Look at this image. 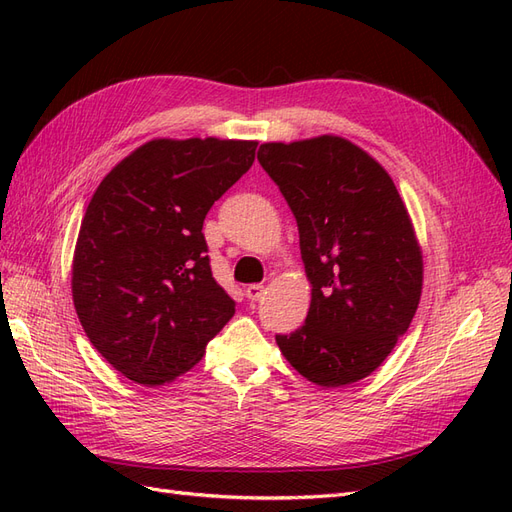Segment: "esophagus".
<instances>
[{
    "label": "esophagus",
    "instance_id": "esophagus-1",
    "mask_svg": "<svg viewBox=\"0 0 512 512\" xmlns=\"http://www.w3.org/2000/svg\"><path fill=\"white\" fill-rule=\"evenodd\" d=\"M262 294H265V286H260V284H250L245 288V297L250 301L262 299Z\"/></svg>",
    "mask_w": 512,
    "mask_h": 512
}]
</instances>
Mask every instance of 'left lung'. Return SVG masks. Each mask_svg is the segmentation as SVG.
Returning a JSON list of instances; mask_svg holds the SVG:
<instances>
[{"instance_id": "1", "label": "left lung", "mask_w": 512, "mask_h": 512, "mask_svg": "<svg viewBox=\"0 0 512 512\" xmlns=\"http://www.w3.org/2000/svg\"><path fill=\"white\" fill-rule=\"evenodd\" d=\"M258 162L297 220L312 303L275 335L286 361L327 389L359 382L391 354L416 314L423 256L389 173L339 136L265 143Z\"/></svg>"}]
</instances>
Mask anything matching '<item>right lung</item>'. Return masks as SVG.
Returning <instances> with one entry per match:
<instances>
[{
    "label": "right lung",
    "mask_w": 512,
    "mask_h": 512,
    "mask_svg": "<svg viewBox=\"0 0 512 512\" xmlns=\"http://www.w3.org/2000/svg\"><path fill=\"white\" fill-rule=\"evenodd\" d=\"M256 145L158 138L121 160L91 196L72 299L89 342L126 378L175 380L235 314L213 280L203 222L250 170Z\"/></svg>",
    "instance_id": "1"
}]
</instances>
